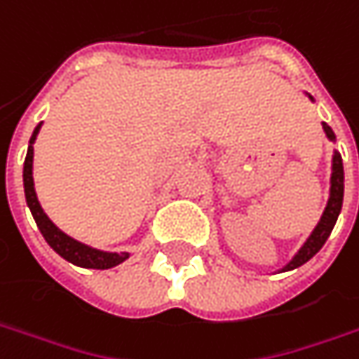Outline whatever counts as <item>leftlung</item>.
<instances>
[{
  "label": "left lung",
  "mask_w": 359,
  "mask_h": 359,
  "mask_svg": "<svg viewBox=\"0 0 359 359\" xmlns=\"http://www.w3.org/2000/svg\"><path fill=\"white\" fill-rule=\"evenodd\" d=\"M324 130L330 140H336V133L332 131V128L327 123H324ZM332 170H334L332 172V189H330V200H327V205H325L324 215H322L320 224L313 229V233L304 243V248L283 268V271L299 268L302 264H306L308 259H311L313 255L318 254L322 250V245L325 243V240L330 238V233H332V229L336 226V222H338V215L341 212V201H344V163H341V156L339 154L334 156V168Z\"/></svg>",
  "instance_id": "obj_1"
}]
</instances>
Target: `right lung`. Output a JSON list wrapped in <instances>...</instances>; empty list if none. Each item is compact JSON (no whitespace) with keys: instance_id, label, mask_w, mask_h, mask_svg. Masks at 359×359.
Masks as SVG:
<instances>
[{"instance_id":"add662e5","label":"right lung","mask_w":359,"mask_h":359,"mask_svg":"<svg viewBox=\"0 0 359 359\" xmlns=\"http://www.w3.org/2000/svg\"><path fill=\"white\" fill-rule=\"evenodd\" d=\"M41 128V123L34 130V135L29 140V147H27V156H25V163H23V187H25V200H27V205L32 210V215H34L35 224L41 231V236L46 238L49 245L62 255L63 259L76 264L79 268H91V269H107L114 268L121 264L123 259H128L130 255L128 254H107V252H100V250H93L90 245H83L79 243L74 238L65 236L62 229H57L48 215L43 214L39 201H37V196H35L34 189V173H32V168H34V142L37 137V131Z\"/></svg>"}]
</instances>
